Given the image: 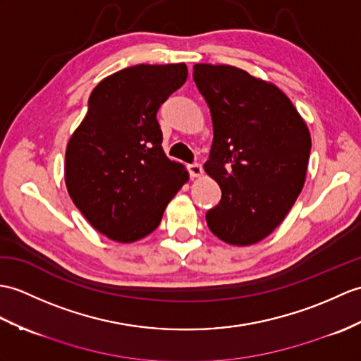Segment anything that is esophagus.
<instances>
[{
	"label": "esophagus",
	"mask_w": 361,
	"mask_h": 361,
	"mask_svg": "<svg viewBox=\"0 0 361 361\" xmlns=\"http://www.w3.org/2000/svg\"><path fill=\"white\" fill-rule=\"evenodd\" d=\"M188 169H189V173H190L194 178H198V177H201V175H203V167H201V164H198V163L189 164Z\"/></svg>",
	"instance_id": "1"
}]
</instances>
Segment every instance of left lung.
Returning <instances> with one entry per match:
<instances>
[{
  "label": "left lung",
  "mask_w": 361,
  "mask_h": 361,
  "mask_svg": "<svg viewBox=\"0 0 361 361\" xmlns=\"http://www.w3.org/2000/svg\"><path fill=\"white\" fill-rule=\"evenodd\" d=\"M194 81L214 126L204 171L221 188L207 226L229 245H254L284 220L303 189L309 129L279 87L238 67L195 64Z\"/></svg>",
  "instance_id": "obj_1"
}]
</instances>
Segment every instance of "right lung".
Masks as SVG:
<instances>
[{
  "label": "right lung",
  "mask_w": 361,
  "mask_h": 361,
  "mask_svg": "<svg viewBox=\"0 0 361 361\" xmlns=\"http://www.w3.org/2000/svg\"><path fill=\"white\" fill-rule=\"evenodd\" d=\"M188 78L180 64H138L109 75L66 149L72 201L103 235L132 243L154 232L169 201L189 180L161 147L157 112Z\"/></svg>",
  "instance_id": "right-lung-1"
}]
</instances>
